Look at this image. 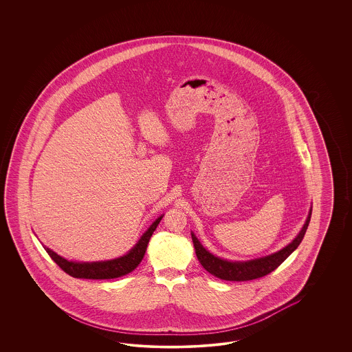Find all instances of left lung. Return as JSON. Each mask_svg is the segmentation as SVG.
<instances>
[{
    "label": "left lung",
    "mask_w": 352,
    "mask_h": 352,
    "mask_svg": "<svg viewBox=\"0 0 352 352\" xmlns=\"http://www.w3.org/2000/svg\"><path fill=\"white\" fill-rule=\"evenodd\" d=\"M311 213H312V208L309 209L306 222L300 228L299 234L293 239V241L272 254L249 259V261H228V259H223V258L212 254L208 249H205L201 245V243L199 241V239L195 236V234L191 232L196 256H197L199 262L201 263V266L209 274H212L218 278H222V280L248 281V280H254V278L266 276L270 272L276 270L277 267L280 266L298 248L302 239L305 237V234L307 231Z\"/></svg>",
    "instance_id": "8db88e82"
}]
</instances>
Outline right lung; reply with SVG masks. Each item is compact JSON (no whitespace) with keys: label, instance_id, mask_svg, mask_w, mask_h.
<instances>
[{"label":"right lung","instance_id":"obj_1","mask_svg":"<svg viewBox=\"0 0 352 352\" xmlns=\"http://www.w3.org/2000/svg\"><path fill=\"white\" fill-rule=\"evenodd\" d=\"M162 217L164 215H160L153 223L149 226L148 230L142 234L138 243L133 246L125 256H118L115 259L100 261V262H76V261L65 259L46 246H43V248L47 252V254L52 256L54 262L60 267L65 274H68L72 277L93 278V280L116 278V277L126 275L138 267L144 256L146 250H147L149 239L153 234V231L156 230V227L160 223Z\"/></svg>","mask_w":352,"mask_h":352}]
</instances>
